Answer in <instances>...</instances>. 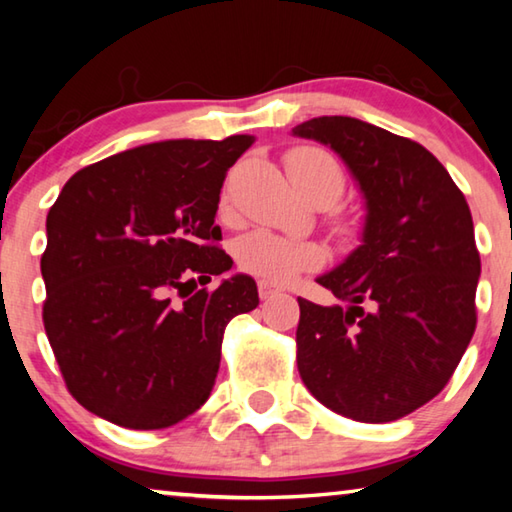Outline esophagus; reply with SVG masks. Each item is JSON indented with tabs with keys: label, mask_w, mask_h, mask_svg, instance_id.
I'll list each match as a JSON object with an SVG mask.
<instances>
[{
	"label": "esophagus",
	"mask_w": 512,
	"mask_h": 512,
	"mask_svg": "<svg viewBox=\"0 0 512 512\" xmlns=\"http://www.w3.org/2000/svg\"><path fill=\"white\" fill-rule=\"evenodd\" d=\"M257 289H259V298H262V300H271L275 296H280V289H275L273 284L266 282V280H259Z\"/></svg>",
	"instance_id": "obj_1"
}]
</instances>
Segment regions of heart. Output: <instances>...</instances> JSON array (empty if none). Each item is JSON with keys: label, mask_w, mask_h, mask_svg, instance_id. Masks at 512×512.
<instances>
[{"label": "heart", "mask_w": 512, "mask_h": 512, "mask_svg": "<svg viewBox=\"0 0 512 512\" xmlns=\"http://www.w3.org/2000/svg\"><path fill=\"white\" fill-rule=\"evenodd\" d=\"M291 183L309 203L332 205L341 198L345 178L332 155L318 149H296L287 155ZM237 262L244 271L266 282L284 284L302 271H311L323 262V248L314 241L291 239L268 230H253L237 241Z\"/></svg>", "instance_id": "obj_1"}]
</instances>
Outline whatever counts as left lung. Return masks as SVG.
<instances>
[{
	"label": "left lung",
	"instance_id": "8db88e82",
	"mask_svg": "<svg viewBox=\"0 0 512 512\" xmlns=\"http://www.w3.org/2000/svg\"><path fill=\"white\" fill-rule=\"evenodd\" d=\"M291 133L339 155L366 207L361 244L316 277L345 305L298 298V372L345 418H404L443 391L474 334L470 207L424 146L368 121L314 117Z\"/></svg>",
	"mask_w": 512,
	"mask_h": 512
}]
</instances>
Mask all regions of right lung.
I'll list each match as a JSON object with an SVG mask.
<instances>
[{
	"mask_svg": "<svg viewBox=\"0 0 512 512\" xmlns=\"http://www.w3.org/2000/svg\"><path fill=\"white\" fill-rule=\"evenodd\" d=\"M253 144L164 140L76 171L47 214V339L76 402L126 429H167L207 402L225 325L257 284L214 246L219 194Z\"/></svg>",
	"mask_w": 512,
	"mask_h": 512,
	"instance_id": "add662e5",
	"label": "right lung"
}]
</instances>
